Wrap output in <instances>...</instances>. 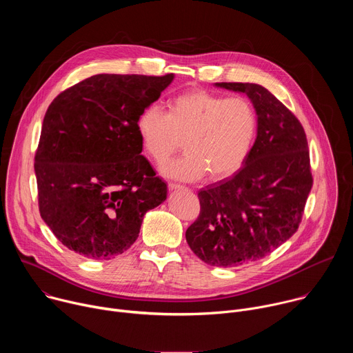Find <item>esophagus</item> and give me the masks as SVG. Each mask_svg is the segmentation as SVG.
<instances>
[{"mask_svg": "<svg viewBox=\"0 0 353 353\" xmlns=\"http://www.w3.org/2000/svg\"><path fill=\"white\" fill-rule=\"evenodd\" d=\"M168 187H169V190H172V191H173V190H183V188H184L183 185H180V184H174V183H169V184H168Z\"/></svg>", "mask_w": 353, "mask_h": 353, "instance_id": "34e87169", "label": "esophagus"}]
</instances>
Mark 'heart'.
Wrapping results in <instances>:
<instances>
[{"label": "heart", "mask_w": 353, "mask_h": 353, "mask_svg": "<svg viewBox=\"0 0 353 353\" xmlns=\"http://www.w3.org/2000/svg\"><path fill=\"white\" fill-rule=\"evenodd\" d=\"M135 127L157 165H163L183 141L185 154L163 166L165 176L195 181L208 174L211 181H221L245 162L257 134V114L245 97L192 89L172 97L166 114L155 106L143 109Z\"/></svg>", "instance_id": "b5f03b06"}]
</instances>
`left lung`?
<instances>
[{
    "mask_svg": "<svg viewBox=\"0 0 353 353\" xmlns=\"http://www.w3.org/2000/svg\"><path fill=\"white\" fill-rule=\"evenodd\" d=\"M215 85L247 94L257 114V138L243 168L198 192L199 216L185 240L199 260L228 268L264 259L294 234L313 177L303 127L268 89Z\"/></svg>",
    "mask_w": 353,
    "mask_h": 353,
    "instance_id": "8db88e82",
    "label": "left lung"
}]
</instances>
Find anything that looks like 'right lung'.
I'll use <instances>...</instances> for the list:
<instances>
[{"label": "right lung", "instance_id": "right-lung-1", "mask_svg": "<svg viewBox=\"0 0 353 353\" xmlns=\"http://www.w3.org/2000/svg\"><path fill=\"white\" fill-rule=\"evenodd\" d=\"M174 75H93L48 106L34 157L41 219L75 253L110 260L137 240L168 185L145 159L139 113Z\"/></svg>", "mask_w": 353, "mask_h": 353}]
</instances>
